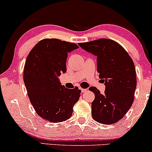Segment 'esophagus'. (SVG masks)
I'll return each instance as SVG.
<instances>
[{
  "label": "esophagus",
  "mask_w": 152,
  "mask_h": 152,
  "mask_svg": "<svg viewBox=\"0 0 152 152\" xmlns=\"http://www.w3.org/2000/svg\"><path fill=\"white\" fill-rule=\"evenodd\" d=\"M81 91H82V93H84V92H86L87 89H86V88H81Z\"/></svg>",
  "instance_id": "esophagus-1"
}]
</instances>
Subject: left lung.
Returning <instances> with one entry per match:
<instances>
[{
  "label": "left lung",
  "instance_id": "1",
  "mask_svg": "<svg viewBox=\"0 0 152 152\" xmlns=\"http://www.w3.org/2000/svg\"><path fill=\"white\" fill-rule=\"evenodd\" d=\"M78 45L97 56V72L106 86L103 94L95 87L89 88L95 94L91 104L93 120L101 124L115 123L134 102L137 84L134 61L124 48L111 39H99Z\"/></svg>",
  "mask_w": 152,
  "mask_h": 152
}]
</instances>
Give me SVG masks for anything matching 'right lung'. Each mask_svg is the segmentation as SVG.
Here are the masks:
<instances>
[{
  "instance_id": "right-lung-1",
  "label": "right lung",
  "mask_w": 152,
  "mask_h": 152,
  "mask_svg": "<svg viewBox=\"0 0 152 152\" xmlns=\"http://www.w3.org/2000/svg\"><path fill=\"white\" fill-rule=\"evenodd\" d=\"M78 47L57 39H44L27 57L23 72L27 92L35 111L46 121L57 123L69 119L80 99L77 86L67 88L58 79L66 71L68 53Z\"/></svg>"
}]
</instances>
